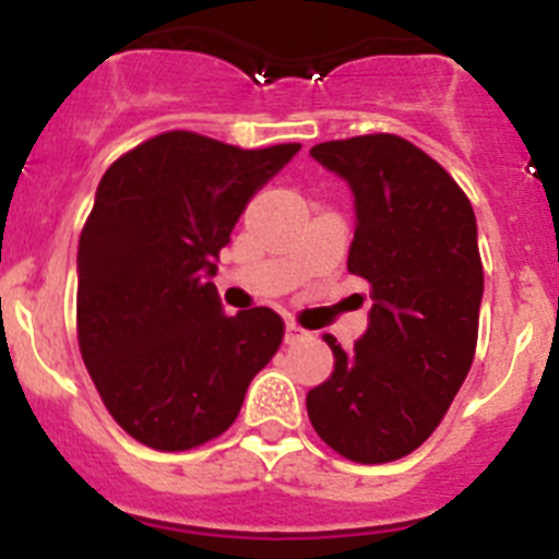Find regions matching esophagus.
<instances>
[{
    "label": "esophagus",
    "instance_id": "esophagus-1",
    "mask_svg": "<svg viewBox=\"0 0 559 559\" xmlns=\"http://www.w3.org/2000/svg\"><path fill=\"white\" fill-rule=\"evenodd\" d=\"M305 338V330L299 328V324L288 322L285 324V344H296V341H302Z\"/></svg>",
    "mask_w": 559,
    "mask_h": 559
}]
</instances>
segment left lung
<instances>
[{
    "label": "left lung",
    "mask_w": 559,
    "mask_h": 559,
    "mask_svg": "<svg viewBox=\"0 0 559 559\" xmlns=\"http://www.w3.org/2000/svg\"><path fill=\"white\" fill-rule=\"evenodd\" d=\"M355 195L349 274L372 285L367 333L308 392L316 433L349 462L408 456L442 423L471 372L484 269L476 215L445 167L403 136L310 147Z\"/></svg>",
    "instance_id": "left-lung-1"
}]
</instances>
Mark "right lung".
I'll use <instances>...</instances> for the list:
<instances>
[{
    "label": "right lung",
    "instance_id": "right-lung-1",
    "mask_svg": "<svg viewBox=\"0 0 559 559\" xmlns=\"http://www.w3.org/2000/svg\"><path fill=\"white\" fill-rule=\"evenodd\" d=\"M299 147L167 131L97 185L78 243V344L108 414L142 445L190 451L221 437L283 344L274 310L226 316L210 280L251 195Z\"/></svg>",
    "mask_w": 559,
    "mask_h": 559
}]
</instances>
